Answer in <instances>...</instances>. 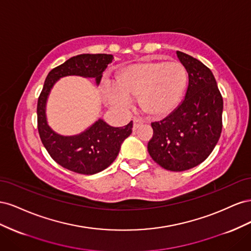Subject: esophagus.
Returning a JSON list of instances; mask_svg holds the SVG:
<instances>
[{"label":"esophagus","instance_id":"34e87169","mask_svg":"<svg viewBox=\"0 0 251 251\" xmlns=\"http://www.w3.org/2000/svg\"><path fill=\"white\" fill-rule=\"evenodd\" d=\"M143 124V119H141V118H137V117H135L134 119H133V125H134V128L136 130V128H137L140 125H142Z\"/></svg>","mask_w":251,"mask_h":251}]
</instances>
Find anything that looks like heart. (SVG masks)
<instances>
[{"label":"heart","instance_id":"1","mask_svg":"<svg viewBox=\"0 0 251 251\" xmlns=\"http://www.w3.org/2000/svg\"><path fill=\"white\" fill-rule=\"evenodd\" d=\"M187 85V71L179 62L147 60L124 68L107 98L117 108H126L130 100L139 98L143 113L163 118L177 109Z\"/></svg>","mask_w":251,"mask_h":251}]
</instances>
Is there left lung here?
Instances as JSON below:
<instances>
[{"label": "left lung", "mask_w": 251, "mask_h": 251, "mask_svg": "<svg viewBox=\"0 0 251 251\" xmlns=\"http://www.w3.org/2000/svg\"><path fill=\"white\" fill-rule=\"evenodd\" d=\"M177 56L188 73L184 100L151 124L148 151L163 169L182 172L203 162L215 149L222 132L223 98L209 68L184 52L177 51Z\"/></svg>", "instance_id": "obj_1"}]
</instances>
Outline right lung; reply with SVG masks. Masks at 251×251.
I'll return each instance as SVG.
<instances>
[{
    "label": "right lung",
    "instance_id": "1",
    "mask_svg": "<svg viewBox=\"0 0 251 251\" xmlns=\"http://www.w3.org/2000/svg\"><path fill=\"white\" fill-rule=\"evenodd\" d=\"M111 54H80L55 67L47 75L37 100V130L41 140L51 158L63 168L74 173L93 175L107 169L115 160L121 143L132 133L133 121L124 127H113L98 119L79 135L60 136L47 124L45 108L54 82L67 75L94 77L100 82L102 72L112 62Z\"/></svg>",
    "mask_w": 251,
    "mask_h": 251
}]
</instances>
